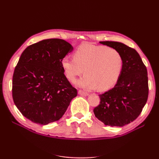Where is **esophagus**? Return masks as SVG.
Segmentation results:
<instances>
[{
  "label": "esophagus",
  "mask_w": 159,
  "mask_h": 159,
  "mask_svg": "<svg viewBox=\"0 0 159 159\" xmlns=\"http://www.w3.org/2000/svg\"><path fill=\"white\" fill-rule=\"evenodd\" d=\"M79 94L80 95H82V96H88V93L85 92V91H83L81 90H79Z\"/></svg>",
  "instance_id": "esophagus-1"
}]
</instances>
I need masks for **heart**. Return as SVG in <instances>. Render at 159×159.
I'll use <instances>...</instances> for the list:
<instances>
[{"instance_id":"heart-1","label":"heart","mask_w":159,"mask_h":159,"mask_svg":"<svg viewBox=\"0 0 159 159\" xmlns=\"http://www.w3.org/2000/svg\"><path fill=\"white\" fill-rule=\"evenodd\" d=\"M61 66L67 79L74 81L85 74L77 84L85 89L104 91L118 81L123 68V57L117 50L104 45L83 43L77 48L74 57H65Z\"/></svg>"}]
</instances>
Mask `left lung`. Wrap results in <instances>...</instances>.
<instances>
[{
  "label": "left lung",
  "instance_id": "obj_1",
  "mask_svg": "<svg viewBox=\"0 0 159 159\" xmlns=\"http://www.w3.org/2000/svg\"><path fill=\"white\" fill-rule=\"evenodd\" d=\"M99 43L120 53L123 68L114 87L99 95L100 104L93 111L95 117L106 125L121 127L135 120L147 103L149 95L147 67L134 48L116 41Z\"/></svg>",
  "mask_w": 159,
  "mask_h": 159
}]
</instances>
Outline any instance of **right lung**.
Wrapping results in <instances>:
<instances>
[{
  "label": "right lung",
  "instance_id": "add662e5",
  "mask_svg": "<svg viewBox=\"0 0 159 159\" xmlns=\"http://www.w3.org/2000/svg\"><path fill=\"white\" fill-rule=\"evenodd\" d=\"M73 47L62 39L43 40L21 53L12 77V98L24 116L41 125L60 120L77 90L61 61Z\"/></svg>",
  "mask_w": 159,
  "mask_h": 159
}]
</instances>
